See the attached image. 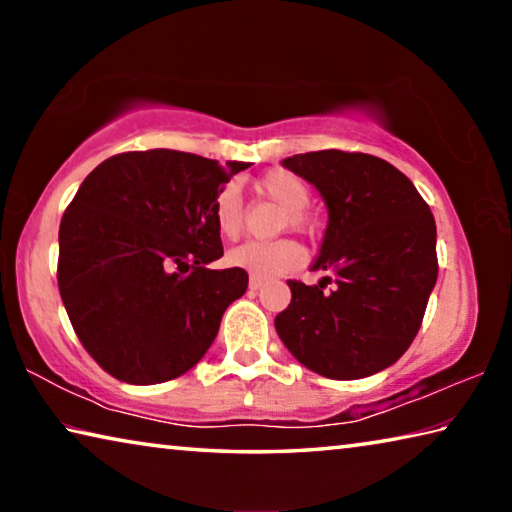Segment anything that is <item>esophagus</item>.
<instances>
[{
  "label": "esophagus",
  "mask_w": 512,
  "mask_h": 512,
  "mask_svg": "<svg viewBox=\"0 0 512 512\" xmlns=\"http://www.w3.org/2000/svg\"><path fill=\"white\" fill-rule=\"evenodd\" d=\"M264 287L262 277H250V291H259Z\"/></svg>",
  "instance_id": "1"
}]
</instances>
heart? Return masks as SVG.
<instances>
[{"mask_svg":"<svg viewBox=\"0 0 512 512\" xmlns=\"http://www.w3.org/2000/svg\"><path fill=\"white\" fill-rule=\"evenodd\" d=\"M257 192L271 198L287 212L284 223L293 230L309 228V216L305 214L309 205V187L298 176L289 171L275 169L264 173L257 180ZM214 223L225 239L239 237L244 228V210L237 189L228 185L223 187L214 198ZM305 262V250L293 239H275V241H246L228 253V264L241 268L253 277H275L296 271Z\"/></svg>","mask_w":512,"mask_h":512,"instance_id":"1","label":"heart"}]
</instances>
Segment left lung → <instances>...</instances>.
Masks as SVG:
<instances>
[{
    "label": "left lung",
    "mask_w": 512,
    "mask_h": 512,
    "mask_svg": "<svg viewBox=\"0 0 512 512\" xmlns=\"http://www.w3.org/2000/svg\"><path fill=\"white\" fill-rule=\"evenodd\" d=\"M282 164L318 189L329 221L311 264L327 275L314 287L289 280L277 334L318 375H375L409 350L436 287L433 214L411 180L375 155L329 149Z\"/></svg>",
    "instance_id": "8db88e82"
}]
</instances>
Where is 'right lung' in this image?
<instances>
[{
    "instance_id": "1",
    "label": "right lung",
    "mask_w": 512,
    "mask_h": 512,
    "mask_svg": "<svg viewBox=\"0 0 512 512\" xmlns=\"http://www.w3.org/2000/svg\"><path fill=\"white\" fill-rule=\"evenodd\" d=\"M250 162L153 149L112 155L63 214L58 289L83 348L112 377L149 386L194 368L248 289L223 257L214 198Z\"/></svg>"
}]
</instances>
